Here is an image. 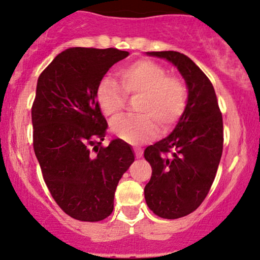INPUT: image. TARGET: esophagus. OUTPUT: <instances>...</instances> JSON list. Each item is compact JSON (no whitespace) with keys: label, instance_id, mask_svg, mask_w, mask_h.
<instances>
[{"label":"esophagus","instance_id":"esophagus-1","mask_svg":"<svg viewBox=\"0 0 260 260\" xmlns=\"http://www.w3.org/2000/svg\"><path fill=\"white\" fill-rule=\"evenodd\" d=\"M134 151H136V156H137V157H142V155H143L142 149H134Z\"/></svg>","mask_w":260,"mask_h":260}]
</instances>
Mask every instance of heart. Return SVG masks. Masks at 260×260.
<instances>
[{"label":"heart","instance_id":"b5f03b06","mask_svg":"<svg viewBox=\"0 0 260 260\" xmlns=\"http://www.w3.org/2000/svg\"><path fill=\"white\" fill-rule=\"evenodd\" d=\"M120 86L110 77L100 81L95 99L109 120H116L126 106L127 96L139 95L136 116L120 118L112 131L129 144H142L155 138L157 126L162 132L171 129L184 114L187 90L178 76L167 75L161 64L149 59H138L117 71Z\"/></svg>","mask_w":260,"mask_h":260}]
</instances>
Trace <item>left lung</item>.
<instances>
[{
	"label": "left lung",
	"mask_w": 260,
	"mask_h": 260,
	"mask_svg": "<svg viewBox=\"0 0 260 260\" xmlns=\"http://www.w3.org/2000/svg\"><path fill=\"white\" fill-rule=\"evenodd\" d=\"M148 54L176 65L189 89L173 132L144 151L152 170L145 201L158 217L177 219L198 209L213 184L223 152V116L213 84L191 59L174 51Z\"/></svg>",
	"instance_id": "8db88e82"
}]
</instances>
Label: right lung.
Masks as SVG:
<instances>
[{
	"mask_svg": "<svg viewBox=\"0 0 260 260\" xmlns=\"http://www.w3.org/2000/svg\"><path fill=\"white\" fill-rule=\"evenodd\" d=\"M128 54L116 48H69L37 81L31 108L34 150L52 198L74 219L109 217L118 181L134 161L122 139L102 145L108 123L95 99L104 75Z\"/></svg>",
	"mask_w": 260,
	"mask_h": 260,
	"instance_id": "add662e5",
	"label": "right lung"
}]
</instances>
